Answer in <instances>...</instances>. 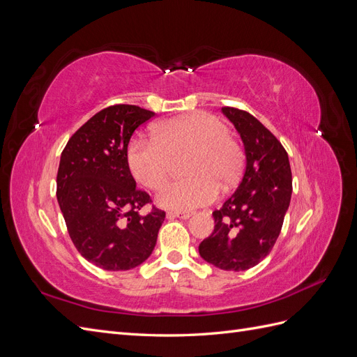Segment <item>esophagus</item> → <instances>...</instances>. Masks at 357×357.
I'll use <instances>...</instances> for the list:
<instances>
[{"label":"esophagus","instance_id":"obj_1","mask_svg":"<svg viewBox=\"0 0 357 357\" xmlns=\"http://www.w3.org/2000/svg\"><path fill=\"white\" fill-rule=\"evenodd\" d=\"M192 215L190 211H169L167 213V218L172 219V218H178V219H189Z\"/></svg>","mask_w":357,"mask_h":357}]
</instances>
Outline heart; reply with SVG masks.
Returning a JSON list of instances; mask_svg holds the SVG:
<instances>
[{
    "mask_svg": "<svg viewBox=\"0 0 357 357\" xmlns=\"http://www.w3.org/2000/svg\"><path fill=\"white\" fill-rule=\"evenodd\" d=\"M190 156L185 180H177L159 192L160 207L190 211L211 204L222 189L232 188L243 168V152L229 129L218 117L195 112L160 123L155 139L135 137L128 146L126 160L134 178L158 190L168 180L172 162Z\"/></svg>",
    "mask_w": 357,
    "mask_h": 357,
    "instance_id": "obj_1",
    "label": "heart"
}]
</instances>
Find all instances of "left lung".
<instances>
[{
  "instance_id": "obj_1",
  "label": "left lung",
  "mask_w": 357,
  "mask_h": 357,
  "mask_svg": "<svg viewBox=\"0 0 357 357\" xmlns=\"http://www.w3.org/2000/svg\"><path fill=\"white\" fill-rule=\"evenodd\" d=\"M223 114L238 131L245 152L240 186L213 211L214 231L199 255L225 271H245L265 259L282 231L291 197V171L282 143L255 116L234 107Z\"/></svg>"
}]
</instances>
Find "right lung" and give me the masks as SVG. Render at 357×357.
<instances>
[{
	"label": "right lung",
	"mask_w": 357,
	"mask_h": 357,
	"mask_svg": "<svg viewBox=\"0 0 357 357\" xmlns=\"http://www.w3.org/2000/svg\"><path fill=\"white\" fill-rule=\"evenodd\" d=\"M155 116L138 105H110L68 139L61 155L56 197L71 241L91 264L128 271L152 255L165 211L152 207L128 167L135 129Z\"/></svg>",
	"instance_id": "right-lung-1"
}]
</instances>
